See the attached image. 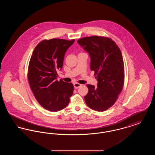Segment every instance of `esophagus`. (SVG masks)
I'll list each match as a JSON object with an SVG mask.
<instances>
[{
    "label": "esophagus",
    "instance_id": "esophagus-1",
    "mask_svg": "<svg viewBox=\"0 0 155 155\" xmlns=\"http://www.w3.org/2000/svg\"><path fill=\"white\" fill-rule=\"evenodd\" d=\"M81 84H79V83H74V88L75 89L78 88L79 87H81Z\"/></svg>",
    "mask_w": 155,
    "mask_h": 155
}]
</instances>
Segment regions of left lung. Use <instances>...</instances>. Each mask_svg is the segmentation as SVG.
<instances>
[{
	"mask_svg": "<svg viewBox=\"0 0 155 155\" xmlns=\"http://www.w3.org/2000/svg\"><path fill=\"white\" fill-rule=\"evenodd\" d=\"M77 42L89 54L91 70L97 81V88L87 84L85 103L94 110H106L116 102L124 86V66L121 51L108 37H85Z\"/></svg>",
	"mask_w": 155,
	"mask_h": 155,
	"instance_id": "obj_1",
	"label": "left lung"
}]
</instances>
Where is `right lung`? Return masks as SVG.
Instances as JSON below:
<instances>
[{"mask_svg":"<svg viewBox=\"0 0 155 155\" xmlns=\"http://www.w3.org/2000/svg\"><path fill=\"white\" fill-rule=\"evenodd\" d=\"M75 39L53 38L37 45L28 65V80L38 103L51 111H58L68 104L74 86L57 80V71L61 69L65 53Z\"/></svg>","mask_w":155,"mask_h":155,"instance_id":"add662e5","label":"right lung"}]
</instances>
